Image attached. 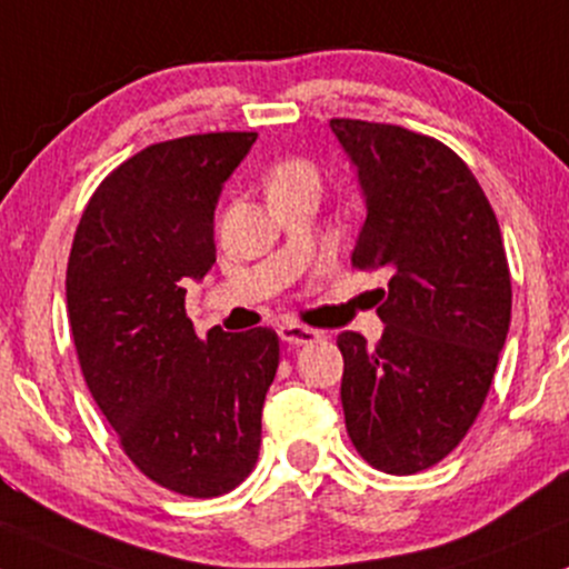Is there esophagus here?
Masks as SVG:
<instances>
[{
	"instance_id": "esophagus-1",
	"label": "esophagus",
	"mask_w": 569,
	"mask_h": 569,
	"mask_svg": "<svg viewBox=\"0 0 569 569\" xmlns=\"http://www.w3.org/2000/svg\"><path fill=\"white\" fill-rule=\"evenodd\" d=\"M277 333L287 343H311V341H319V338H322V333H319V330L303 328V325H296V322L279 325Z\"/></svg>"
}]
</instances>
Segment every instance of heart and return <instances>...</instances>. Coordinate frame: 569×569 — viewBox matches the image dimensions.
<instances>
[{
	"label": "heart",
	"mask_w": 569,
	"mask_h": 569,
	"mask_svg": "<svg viewBox=\"0 0 569 569\" xmlns=\"http://www.w3.org/2000/svg\"><path fill=\"white\" fill-rule=\"evenodd\" d=\"M292 184H317V171L315 166L306 161H284L271 171V180H268V193L271 190L292 188Z\"/></svg>",
	"instance_id": "b5f03b06"
}]
</instances>
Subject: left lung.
I'll return each instance as SVG.
<instances>
[{"label":"left lung","instance_id":"1","mask_svg":"<svg viewBox=\"0 0 569 569\" xmlns=\"http://www.w3.org/2000/svg\"><path fill=\"white\" fill-rule=\"evenodd\" d=\"M360 184L366 222L352 263L387 268L376 347L338 336L341 403L355 449L411 476L465 438L491 387L510 325L502 233L457 152L387 123L330 120Z\"/></svg>","mask_w":569,"mask_h":569}]
</instances>
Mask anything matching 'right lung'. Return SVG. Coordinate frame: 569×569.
Here are the masks:
<instances>
[{
    "instance_id": "add662e5",
    "label": "right lung",
    "mask_w": 569,
    "mask_h": 569,
    "mask_svg": "<svg viewBox=\"0 0 569 569\" xmlns=\"http://www.w3.org/2000/svg\"><path fill=\"white\" fill-rule=\"evenodd\" d=\"M258 133L150 144L88 201L67 266L74 349L96 406L147 478L217 497L252 473L266 392L279 368L271 328L196 336L190 282L214 263V209Z\"/></svg>"
}]
</instances>
